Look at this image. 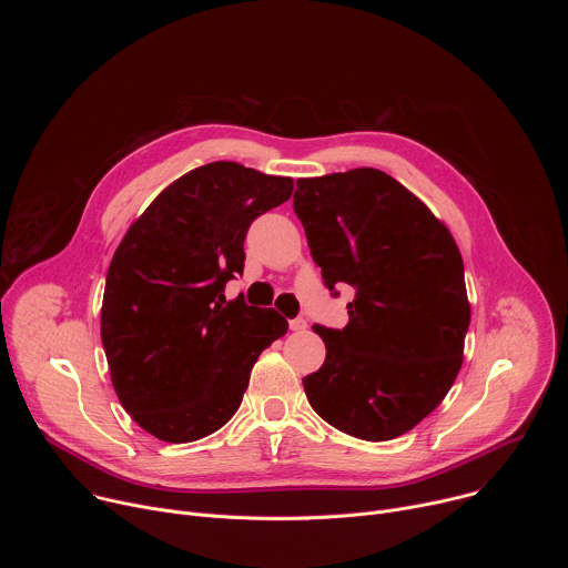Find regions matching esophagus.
<instances>
[{"mask_svg":"<svg viewBox=\"0 0 568 568\" xmlns=\"http://www.w3.org/2000/svg\"><path fill=\"white\" fill-rule=\"evenodd\" d=\"M307 328V321L305 318H292L290 321V331H294V333H301V331H305Z\"/></svg>","mask_w":568,"mask_h":568,"instance_id":"obj_1","label":"esophagus"}]
</instances>
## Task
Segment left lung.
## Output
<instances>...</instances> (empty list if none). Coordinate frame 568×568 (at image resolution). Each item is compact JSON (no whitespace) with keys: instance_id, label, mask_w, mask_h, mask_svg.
Listing matches in <instances>:
<instances>
[{"instance_id":"left-lung-1","label":"left lung","mask_w":568,"mask_h":568,"mask_svg":"<svg viewBox=\"0 0 568 568\" xmlns=\"http://www.w3.org/2000/svg\"><path fill=\"white\" fill-rule=\"evenodd\" d=\"M294 211L326 287H355L346 328L314 326L326 362L303 377L307 402L362 440L407 434L463 364L469 301L449 229L375 169L298 180Z\"/></svg>"}]
</instances>
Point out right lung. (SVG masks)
<instances>
[{
  "instance_id": "obj_1",
  "label": "right lung",
  "mask_w": 568,
  "mask_h": 568,
  "mask_svg": "<svg viewBox=\"0 0 568 568\" xmlns=\"http://www.w3.org/2000/svg\"><path fill=\"white\" fill-rule=\"evenodd\" d=\"M292 178L235 161L200 166L132 222L108 270L101 339L132 420L193 443L231 420L258 355L287 333L274 307L224 298L242 274L250 224L290 200Z\"/></svg>"
}]
</instances>
